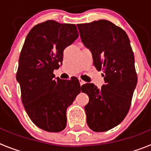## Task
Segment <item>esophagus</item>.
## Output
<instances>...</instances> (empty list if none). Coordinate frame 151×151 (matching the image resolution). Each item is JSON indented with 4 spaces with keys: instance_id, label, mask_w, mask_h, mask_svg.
I'll return each mask as SVG.
<instances>
[{
    "instance_id": "obj_1",
    "label": "esophagus",
    "mask_w": 151,
    "mask_h": 151,
    "mask_svg": "<svg viewBox=\"0 0 151 151\" xmlns=\"http://www.w3.org/2000/svg\"><path fill=\"white\" fill-rule=\"evenodd\" d=\"M78 80H79V82H80V85H81V86H82V85H84V84H85V82H84V81H83V80H82V78H78Z\"/></svg>"
}]
</instances>
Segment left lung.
Returning a JSON list of instances; mask_svg holds the SVG:
<instances>
[{
    "label": "left lung",
    "mask_w": 151,
    "mask_h": 151,
    "mask_svg": "<svg viewBox=\"0 0 151 151\" xmlns=\"http://www.w3.org/2000/svg\"><path fill=\"white\" fill-rule=\"evenodd\" d=\"M77 27L105 82L101 88L92 83L82 86L89 97L85 106L87 124L94 132H106L120 123L130 108L138 81L134 54L126 32L110 21L100 19Z\"/></svg>",
    "instance_id": "left-lung-1"
}]
</instances>
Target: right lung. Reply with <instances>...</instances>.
<instances>
[{"label":"right lung","mask_w":151,"mask_h":151,"mask_svg":"<svg viewBox=\"0 0 151 151\" xmlns=\"http://www.w3.org/2000/svg\"><path fill=\"white\" fill-rule=\"evenodd\" d=\"M74 24L47 20L26 36L21 50L17 80L28 116L40 129L59 132L66 126V109L82 90L77 78H54L63 50L78 38Z\"/></svg>","instance_id":"1"}]
</instances>
